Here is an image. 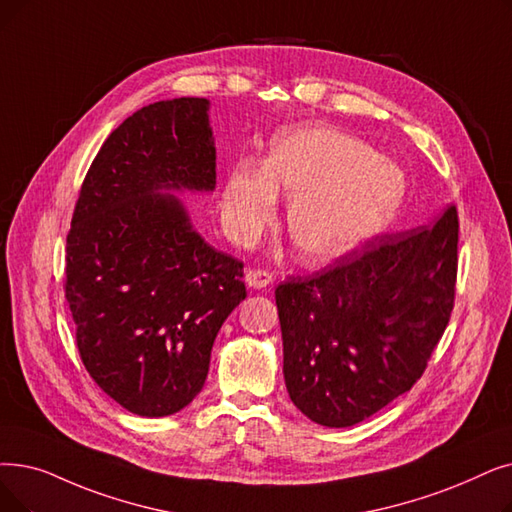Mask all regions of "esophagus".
I'll use <instances>...</instances> for the list:
<instances>
[{
	"instance_id": "34e87169",
	"label": "esophagus",
	"mask_w": 512,
	"mask_h": 512,
	"mask_svg": "<svg viewBox=\"0 0 512 512\" xmlns=\"http://www.w3.org/2000/svg\"><path fill=\"white\" fill-rule=\"evenodd\" d=\"M244 280H247L249 286L253 288H265L270 286L274 282V274L270 270H261V268H253L247 272V276H244Z\"/></svg>"
}]
</instances>
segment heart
Masks as SVG:
<instances>
[{
  "mask_svg": "<svg viewBox=\"0 0 512 512\" xmlns=\"http://www.w3.org/2000/svg\"><path fill=\"white\" fill-rule=\"evenodd\" d=\"M276 194L291 196L288 236L295 251L322 261L379 230L402 198V177L374 150L330 129H295L272 142L263 169L242 163L224 188V224L251 242L272 224Z\"/></svg>",
  "mask_w": 512,
  "mask_h": 512,
  "instance_id": "heart-1",
  "label": "heart"
}]
</instances>
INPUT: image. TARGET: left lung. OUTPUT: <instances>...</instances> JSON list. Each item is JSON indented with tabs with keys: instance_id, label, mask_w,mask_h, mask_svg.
I'll return each instance as SVG.
<instances>
[{
	"instance_id": "obj_1",
	"label": "left lung",
	"mask_w": 512,
	"mask_h": 512,
	"mask_svg": "<svg viewBox=\"0 0 512 512\" xmlns=\"http://www.w3.org/2000/svg\"><path fill=\"white\" fill-rule=\"evenodd\" d=\"M458 209L431 228L376 234L276 286L284 381L318 425L351 427L427 370L456 299Z\"/></svg>"
}]
</instances>
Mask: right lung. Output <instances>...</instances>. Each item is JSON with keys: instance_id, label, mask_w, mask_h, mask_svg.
Returning <instances> with one entry per match:
<instances>
[{"instance_id": "add662e5", "label": "right lung", "mask_w": 512, "mask_h": 512, "mask_svg": "<svg viewBox=\"0 0 512 512\" xmlns=\"http://www.w3.org/2000/svg\"><path fill=\"white\" fill-rule=\"evenodd\" d=\"M205 98L140 108L102 144L66 234L64 297L96 385L159 418L201 393L213 341L247 297L244 263L198 236L161 188L213 190Z\"/></svg>"}]
</instances>
